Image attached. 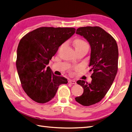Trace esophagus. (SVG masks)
Here are the masks:
<instances>
[{"instance_id": "esophagus-1", "label": "esophagus", "mask_w": 132, "mask_h": 132, "mask_svg": "<svg viewBox=\"0 0 132 132\" xmlns=\"http://www.w3.org/2000/svg\"><path fill=\"white\" fill-rule=\"evenodd\" d=\"M68 82L69 84H77V82H76L75 81L72 80H69Z\"/></svg>"}]
</instances>
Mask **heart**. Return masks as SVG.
Segmentation results:
<instances>
[{"label": "heart", "instance_id": "heart-1", "mask_svg": "<svg viewBox=\"0 0 132 132\" xmlns=\"http://www.w3.org/2000/svg\"><path fill=\"white\" fill-rule=\"evenodd\" d=\"M87 45V44L84 41H83L80 39H77L74 41V45L75 47V48H79Z\"/></svg>", "mask_w": 132, "mask_h": 132}]
</instances>
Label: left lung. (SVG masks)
I'll list each match as a JSON object with an SVG mask.
<instances>
[{
	"label": "left lung",
	"mask_w": 132,
	"mask_h": 132,
	"mask_svg": "<svg viewBox=\"0 0 132 132\" xmlns=\"http://www.w3.org/2000/svg\"><path fill=\"white\" fill-rule=\"evenodd\" d=\"M76 34L84 37L91 47L89 67L90 71H93L92 81H77L84 93L75 98L80 104L88 106L100 101L112 84L118 70V49L113 37L100 27H79Z\"/></svg>",
	"instance_id": "obj_1"
}]
</instances>
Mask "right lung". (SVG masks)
I'll list each match as a JSON object with an SVG mask.
<instances>
[{
    "instance_id": "1",
    "label": "right lung",
    "mask_w": 132,
    "mask_h": 132,
    "mask_svg": "<svg viewBox=\"0 0 132 132\" xmlns=\"http://www.w3.org/2000/svg\"><path fill=\"white\" fill-rule=\"evenodd\" d=\"M75 32L72 27H42L30 32L20 41L16 62L21 85L26 94L38 103L50 101L65 78L55 75L50 61L59 46Z\"/></svg>"
}]
</instances>
